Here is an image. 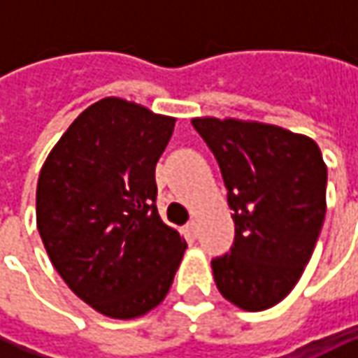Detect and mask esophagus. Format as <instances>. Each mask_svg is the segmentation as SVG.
<instances>
[{"label":"esophagus","instance_id":"34e87169","mask_svg":"<svg viewBox=\"0 0 358 358\" xmlns=\"http://www.w3.org/2000/svg\"><path fill=\"white\" fill-rule=\"evenodd\" d=\"M185 231L189 237H197L199 235V227H197V221L195 219H191L189 223L185 225Z\"/></svg>","mask_w":358,"mask_h":358}]
</instances>
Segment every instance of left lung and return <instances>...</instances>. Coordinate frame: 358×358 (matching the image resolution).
I'll return each instance as SVG.
<instances>
[{"label": "left lung", "instance_id": "8db88e82", "mask_svg": "<svg viewBox=\"0 0 358 358\" xmlns=\"http://www.w3.org/2000/svg\"><path fill=\"white\" fill-rule=\"evenodd\" d=\"M211 149L235 211L231 251L211 261L221 295L263 310L293 291L327 211V165L305 135L237 119H193Z\"/></svg>", "mask_w": 358, "mask_h": 358}]
</instances>
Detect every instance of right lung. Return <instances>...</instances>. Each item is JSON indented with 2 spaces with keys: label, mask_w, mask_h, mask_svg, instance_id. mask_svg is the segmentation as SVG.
<instances>
[{
  "label": "right lung",
  "mask_w": 358,
  "mask_h": 358,
  "mask_svg": "<svg viewBox=\"0 0 358 358\" xmlns=\"http://www.w3.org/2000/svg\"><path fill=\"white\" fill-rule=\"evenodd\" d=\"M173 127V117L107 97L69 125L39 173L37 231L53 267L113 319L157 307L185 253L155 205V165Z\"/></svg>",
  "instance_id": "1"
}]
</instances>
